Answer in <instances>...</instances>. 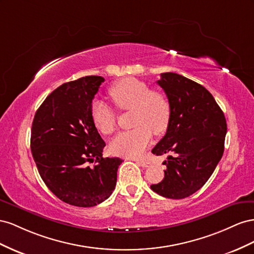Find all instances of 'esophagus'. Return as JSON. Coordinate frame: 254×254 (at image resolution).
I'll return each mask as SVG.
<instances>
[{
	"instance_id": "34e87169",
	"label": "esophagus",
	"mask_w": 254,
	"mask_h": 254,
	"mask_svg": "<svg viewBox=\"0 0 254 254\" xmlns=\"http://www.w3.org/2000/svg\"><path fill=\"white\" fill-rule=\"evenodd\" d=\"M137 164L140 165L143 168H147L151 165V163L149 161H143V159H138V161H137Z\"/></svg>"
}]
</instances>
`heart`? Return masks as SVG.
I'll return each mask as SVG.
<instances>
[{
  "label": "heart",
  "mask_w": 254,
  "mask_h": 254,
  "mask_svg": "<svg viewBox=\"0 0 254 254\" xmlns=\"http://www.w3.org/2000/svg\"><path fill=\"white\" fill-rule=\"evenodd\" d=\"M108 95L121 111H132L131 131L118 134L111 141L113 154L127 157L139 156L154 135L163 134L170 119V104L163 92L150 90L148 85L135 77L122 78L115 83ZM91 119L98 131L111 135L117 127V114L101 100L91 104Z\"/></svg>",
  "instance_id": "b5f03b06"
}]
</instances>
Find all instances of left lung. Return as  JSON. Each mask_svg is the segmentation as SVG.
<instances>
[{"mask_svg":"<svg viewBox=\"0 0 254 254\" xmlns=\"http://www.w3.org/2000/svg\"><path fill=\"white\" fill-rule=\"evenodd\" d=\"M157 84L168 98L170 119L152 153L175 156L164 162L165 177L151 190L165 198L183 199L206 183L221 159L227 121L202 85L172 72L162 73Z\"/></svg>","mask_w":254,"mask_h":254,"instance_id":"obj_1","label":"left lung"}]
</instances>
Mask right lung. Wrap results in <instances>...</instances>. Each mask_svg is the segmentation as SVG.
Masks as SVG:
<instances>
[{
  "label": "right lung",
  "mask_w": 254,
  "mask_h": 254,
  "mask_svg": "<svg viewBox=\"0 0 254 254\" xmlns=\"http://www.w3.org/2000/svg\"><path fill=\"white\" fill-rule=\"evenodd\" d=\"M103 82L89 75L61 85L33 120L31 149L39 175L57 198L74 206H95L110 197L122 163L102 156L105 142L91 119L92 100ZM93 161V168L86 166Z\"/></svg>",
  "instance_id": "right-lung-1"
}]
</instances>
